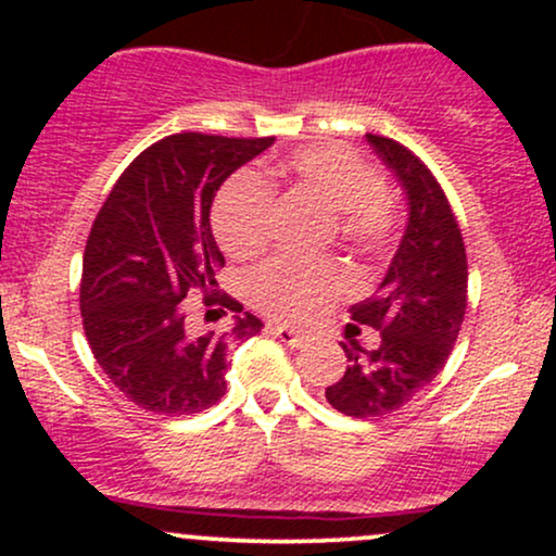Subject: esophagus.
I'll list each match as a JSON object with an SVG mask.
<instances>
[{"mask_svg": "<svg viewBox=\"0 0 556 556\" xmlns=\"http://www.w3.org/2000/svg\"><path fill=\"white\" fill-rule=\"evenodd\" d=\"M269 331L274 337H279L287 348H300V344L305 342V334H300V331L290 327H282V324H269Z\"/></svg>", "mask_w": 556, "mask_h": 556, "instance_id": "1", "label": "esophagus"}]
</instances>
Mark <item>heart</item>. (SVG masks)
Segmentation results:
<instances>
[{
	"mask_svg": "<svg viewBox=\"0 0 556 556\" xmlns=\"http://www.w3.org/2000/svg\"><path fill=\"white\" fill-rule=\"evenodd\" d=\"M279 177L324 212L340 216V235L358 248H381L394 229V208L381 175L361 154L340 143L305 146L287 156ZM271 177L240 172L214 203V232L235 258H253L269 245ZM344 285L342 271L324 261L279 256L253 274L251 295L279 321H305Z\"/></svg>",
	"mask_w": 556,
	"mask_h": 556,
	"instance_id": "1",
	"label": "heart"
}]
</instances>
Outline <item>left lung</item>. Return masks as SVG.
I'll return each instance as SVG.
<instances>
[{"mask_svg":"<svg viewBox=\"0 0 556 556\" xmlns=\"http://www.w3.org/2000/svg\"><path fill=\"white\" fill-rule=\"evenodd\" d=\"M407 201V222L376 295L350 308V318L381 331L374 350L361 348L348 324V368L327 387L334 410L376 418L397 410L437 379L460 334L468 305V258L460 227L437 177L416 154L384 136H366Z\"/></svg>","mask_w":556,"mask_h":556,"instance_id":"1","label":"left lung"}]
</instances>
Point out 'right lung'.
I'll return each instance as SVG.
<instances>
[{
	"mask_svg": "<svg viewBox=\"0 0 556 556\" xmlns=\"http://www.w3.org/2000/svg\"><path fill=\"white\" fill-rule=\"evenodd\" d=\"M271 143L203 132L162 138L132 159L96 216L83 253V329L101 371L143 410H208L227 392V344L264 327L240 314L238 300L214 292L225 256L208 214L222 182ZM195 294L220 313L235 309L233 329L198 332L181 303Z\"/></svg>",
	"mask_w": 556,
	"mask_h": 556,
	"instance_id": "add662e5",
	"label": "right lung"
}]
</instances>
